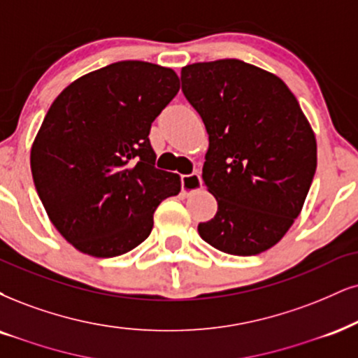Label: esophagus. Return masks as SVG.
<instances>
[{"label":"esophagus","instance_id":"1","mask_svg":"<svg viewBox=\"0 0 358 358\" xmlns=\"http://www.w3.org/2000/svg\"><path fill=\"white\" fill-rule=\"evenodd\" d=\"M180 186H182L184 194H192L194 191L202 187V179L199 172H192V174L180 176Z\"/></svg>","mask_w":358,"mask_h":358}]
</instances>
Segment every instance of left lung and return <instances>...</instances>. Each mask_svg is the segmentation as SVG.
Instances as JSON below:
<instances>
[{
    "mask_svg": "<svg viewBox=\"0 0 358 358\" xmlns=\"http://www.w3.org/2000/svg\"><path fill=\"white\" fill-rule=\"evenodd\" d=\"M180 81L209 134L202 179L217 201L199 236L232 255L271 249L301 214L317 169L299 101L275 74L239 59L189 64Z\"/></svg>",
    "mask_w": 358,
    "mask_h": 358,
    "instance_id": "8db88e82",
    "label": "left lung"
}]
</instances>
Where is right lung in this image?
Returning <instances> with one entry per match:
<instances>
[{
	"label": "right lung",
	"instance_id": "add662e5",
	"mask_svg": "<svg viewBox=\"0 0 358 358\" xmlns=\"http://www.w3.org/2000/svg\"><path fill=\"white\" fill-rule=\"evenodd\" d=\"M179 91L172 69L119 61L76 79L44 117L31 172L51 222L92 257L144 242L154 210L178 196L180 178L156 167L152 121Z\"/></svg>",
	"mask_w": 358,
	"mask_h": 358
}]
</instances>
